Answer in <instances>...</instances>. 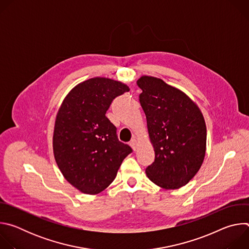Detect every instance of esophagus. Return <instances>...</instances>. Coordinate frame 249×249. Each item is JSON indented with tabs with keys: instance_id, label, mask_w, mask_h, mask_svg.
<instances>
[{
	"instance_id": "1",
	"label": "esophagus",
	"mask_w": 249,
	"mask_h": 249,
	"mask_svg": "<svg viewBox=\"0 0 249 249\" xmlns=\"http://www.w3.org/2000/svg\"><path fill=\"white\" fill-rule=\"evenodd\" d=\"M130 146L132 147V149H133L134 151L137 149V141H136V139H132V140L130 141Z\"/></svg>"
}]
</instances>
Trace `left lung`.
<instances>
[{
	"instance_id": "1",
	"label": "left lung",
	"mask_w": 249,
	"mask_h": 249,
	"mask_svg": "<svg viewBox=\"0 0 249 249\" xmlns=\"http://www.w3.org/2000/svg\"><path fill=\"white\" fill-rule=\"evenodd\" d=\"M155 160L146 168L149 179L164 189L187 184L200 169L206 153L207 129L198 106L162 80L143 76L137 82Z\"/></svg>"
}]
</instances>
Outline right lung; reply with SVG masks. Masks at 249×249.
I'll return each mask as SVG.
<instances>
[{
    "instance_id": "add662e5",
    "label": "right lung",
    "mask_w": 249,
    "mask_h": 249,
    "mask_svg": "<svg viewBox=\"0 0 249 249\" xmlns=\"http://www.w3.org/2000/svg\"><path fill=\"white\" fill-rule=\"evenodd\" d=\"M129 90L110 79H89L69 92L58 111L53 135L55 160L67 181L83 193L97 194L109 186L123 160L132 153L105 116L113 99Z\"/></svg>"
}]
</instances>
